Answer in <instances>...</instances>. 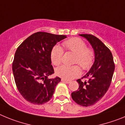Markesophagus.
<instances>
[{"instance_id":"esophagus-1","label":"esophagus","mask_w":125,"mask_h":125,"mask_svg":"<svg viewBox=\"0 0 125 125\" xmlns=\"http://www.w3.org/2000/svg\"><path fill=\"white\" fill-rule=\"evenodd\" d=\"M61 81H62V82H64L66 83H68V84L71 82L70 80H67V79H61Z\"/></svg>"}]
</instances>
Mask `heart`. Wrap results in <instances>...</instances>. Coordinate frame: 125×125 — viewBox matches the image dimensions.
I'll return each instance as SVG.
<instances>
[{
  "instance_id": "1",
  "label": "heart",
  "mask_w": 125,
  "mask_h": 125,
  "mask_svg": "<svg viewBox=\"0 0 125 125\" xmlns=\"http://www.w3.org/2000/svg\"><path fill=\"white\" fill-rule=\"evenodd\" d=\"M62 46L68 51L75 54L74 63L78 64L84 70H88L91 68L95 59V54L93 49L87 47L83 40L78 37H73L62 42ZM64 51L60 46L53 47L51 52V60L55 66L61 63ZM56 74L65 79H71L81 74V69L77 65L61 66L56 70Z\"/></svg>"
}]
</instances>
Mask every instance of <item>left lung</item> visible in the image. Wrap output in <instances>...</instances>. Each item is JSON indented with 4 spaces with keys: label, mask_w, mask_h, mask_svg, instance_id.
I'll return each instance as SVG.
<instances>
[{
    "label": "left lung",
    "mask_w": 125,
    "mask_h": 125,
    "mask_svg": "<svg viewBox=\"0 0 125 125\" xmlns=\"http://www.w3.org/2000/svg\"><path fill=\"white\" fill-rule=\"evenodd\" d=\"M89 42L94 51L95 61L89 72L77 80L79 88L71 93L73 100L83 106L96 103L111 84L115 63L111 51L98 38L91 34H79ZM85 79L84 81H82Z\"/></svg>",
    "instance_id": "obj_1"
}]
</instances>
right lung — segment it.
I'll return each mask as SVG.
<instances>
[{
    "instance_id": "1",
    "label": "right lung",
    "mask_w": 125,
    "mask_h": 125,
    "mask_svg": "<svg viewBox=\"0 0 125 125\" xmlns=\"http://www.w3.org/2000/svg\"><path fill=\"white\" fill-rule=\"evenodd\" d=\"M66 37L63 35L37 32L24 40L15 51L12 62L15 84L28 102L39 105L52 97L61 78H48L54 73L51 52L53 47Z\"/></svg>"
}]
</instances>
